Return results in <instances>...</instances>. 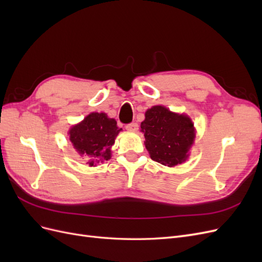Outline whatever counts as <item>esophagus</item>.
I'll list each match as a JSON object with an SVG mask.
<instances>
[{
    "label": "esophagus",
    "instance_id": "1",
    "mask_svg": "<svg viewBox=\"0 0 262 262\" xmlns=\"http://www.w3.org/2000/svg\"><path fill=\"white\" fill-rule=\"evenodd\" d=\"M125 129L128 131H131V132H137L138 129H139V124L136 123V122H132V123H129L125 125Z\"/></svg>",
    "mask_w": 262,
    "mask_h": 262
}]
</instances>
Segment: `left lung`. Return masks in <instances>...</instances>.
<instances>
[{
    "label": "left lung",
    "instance_id": "8db88e82",
    "mask_svg": "<svg viewBox=\"0 0 262 262\" xmlns=\"http://www.w3.org/2000/svg\"><path fill=\"white\" fill-rule=\"evenodd\" d=\"M145 147L150 158L172 167L185 162L194 140V128L190 118L173 114L163 106H154L145 113L141 123Z\"/></svg>",
    "mask_w": 262,
    "mask_h": 262
}]
</instances>
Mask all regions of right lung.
I'll return each instance as SVG.
<instances>
[{
  "label": "right lung",
  "mask_w": 262,
  "mask_h": 262,
  "mask_svg": "<svg viewBox=\"0 0 262 262\" xmlns=\"http://www.w3.org/2000/svg\"><path fill=\"white\" fill-rule=\"evenodd\" d=\"M121 131L115 119L104 113H92L70 130V141L78 154L85 157L90 166L110 160L112 146Z\"/></svg>",
  "instance_id": "1"
}]
</instances>
